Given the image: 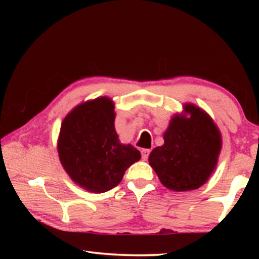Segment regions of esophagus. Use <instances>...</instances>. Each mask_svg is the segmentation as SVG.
I'll use <instances>...</instances> for the list:
<instances>
[{"label": "esophagus", "mask_w": 259, "mask_h": 259, "mask_svg": "<svg viewBox=\"0 0 259 259\" xmlns=\"http://www.w3.org/2000/svg\"><path fill=\"white\" fill-rule=\"evenodd\" d=\"M150 153H151V150H148V148H143V150H142L143 160L146 161L148 159V155H150Z\"/></svg>", "instance_id": "34e87169"}]
</instances>
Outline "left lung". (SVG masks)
Wrapping results in <instances>:
<instances>
[{
	"mask_svg": "<svg viewBox=\"0 0 259 259\" xmlns=\"http://www.w3.org/2000/svg\"><path fill=\"white\" fill-rule=\"evenodd\" d=\"M164 144L148 156L162 185L174 192L204 185L216 170L222 135L211 116L194 104L185 103L174 114L163 134Z\"/></svg>",
	"mask_w": 259,
	"mask_h": 259,
	"instance_id": "8db88e82",
	"label": "left lung"
}]
</instances>
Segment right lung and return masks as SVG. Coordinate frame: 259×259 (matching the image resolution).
Returning a JSON list of instances; mask_svg holds the SVG:
<instances>
[{"mask_svg": "<svg viewBox=\"0 0 259 259\" xmlns=\"http://www.w3.org/2000/svg\"><path fill=\"white\" fill-rule=\"evenodd\" d=\"M114 102L98 97L78 104L61 122L57 151L69 178L91 193L119 185L125 170L140 160V152L121 144L115 131Z\"/></svg>", "mask_w": 259, "mask_h": 259, "instance_id": "add662e5", "label": "right lung"}]
</instances>
